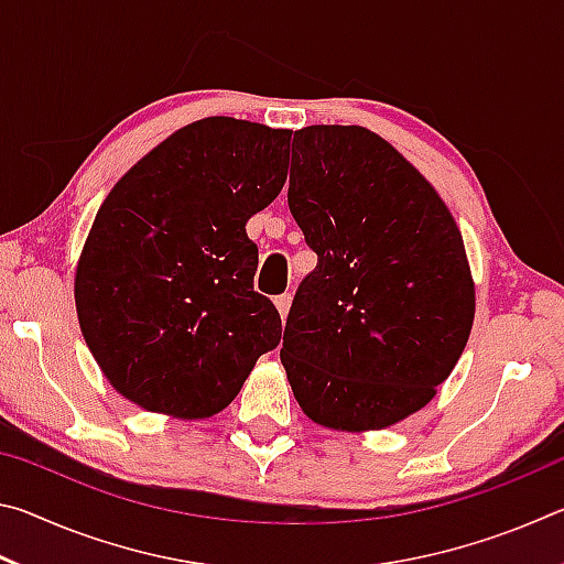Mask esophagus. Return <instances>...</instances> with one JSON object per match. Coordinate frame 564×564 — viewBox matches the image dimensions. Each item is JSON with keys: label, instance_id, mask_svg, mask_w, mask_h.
<instances>
[{"label": "esophagus", "instance_id": "1", "mask_svg": "<svg viewBox=\"0 0 564 564\" xmlns=\"http://www.w3.org/2000/svg\"><path fill=\"white\" fill-rule=\"evenodd\" d=\"M275 308H279L281 318L289 316V308H291V293H281V295H275Z\"/></svg>", "mask_w": 564, "mask_h": 564}]
</instances>
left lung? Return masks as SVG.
<instances>
[{
	"instance_id": "obj_1",
	"label": "left lung",
	"mask_w": 564,
	"mask_h": 564,
	"mask_svg": "<svg viewBox=\"0 0 564 564\" xmlns=\"http://www.w3.org/2000/svg\"><path fill=\"white\" fill-rule=\"evenodd\" d=\"M289 208L318 265L301 281L281 362L313 423L383 431L425 408L470 338L475 283L437 191L378 133H293Z\"/></svg>"
}]
</instances>
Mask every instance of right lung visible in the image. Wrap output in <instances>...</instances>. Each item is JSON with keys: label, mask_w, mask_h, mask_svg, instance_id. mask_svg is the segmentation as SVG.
<instances>
[{"label": "right lung", "mask_w": 564, "mask_h": 564, "mask_svg": "<svg viewBox=\"0 0 564 564\" xmlns=\"http://www.w3.org/2000/svg\"><path fill=\"white\" fill-rule=\"evenodd\" d=\"M291 131L208 117L171 133L123 174L84 243L74 301L84 340L131 403L212 417L281 340L253 291L246 221L285 184Z\"/></svg>", "instance_id": "add662e5"}]
</instances>
